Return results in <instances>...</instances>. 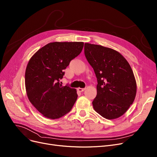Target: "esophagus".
Segmentation results:
<instances>
[{
  "instance_id": "1",
  "label": "esophagus",
  "mask_w": 157,
  "mask_h": 157,
  "mask_svg": "<svg viewBox=\"0 0 157 157\" xmlns=\"http://www.w3.org/2000/svg\"><path fill=\"white\" fill-rule=\"evenodd\" d=\"M78 90L79 92H83V91L85 90V88H78Z\"/></svg>"
}]
</instances>
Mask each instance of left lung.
<instances>
[{
    "instance_id": "left-lung-1",
    "label": "left lung",
    "mask_w": 157,
    "mask_h": 157,
    "mask_svg": "<svg viewBox=\"0 0 157 157\" xmlns=\"http://www.w3.org/2000/svg\"><path fill=\"white\" fill-rule=\"evenodd\" d=\"M84 50L98 80L94 110L107 119L121 117L133 103L137 92L130 65L119 52L108 47L86 43Z\"/></svg>"
}]
</instances>
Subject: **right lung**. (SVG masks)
Masks as SVG:
<instances>
[{
  "instance_id": "1",
  "label": "right lung",
  "mask_w": 157,
  "mask_h": 157,
  "mask_svg": "<svg viewBox=\"0 0 157 157\" xmlns=\"http://www.w3.org/2000/svg\"><path fill=\"white\" fill-rule=\"evenodd\" d=\"M83 42H52L39 49L27 65L25 85L29 101L51 119L69 113L76 102V90L59 83L71 61L82 51Z\"/></svg>"
}]
</instances>
